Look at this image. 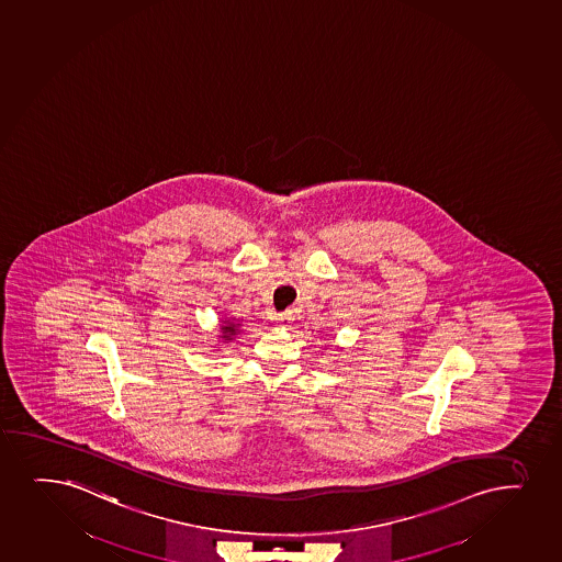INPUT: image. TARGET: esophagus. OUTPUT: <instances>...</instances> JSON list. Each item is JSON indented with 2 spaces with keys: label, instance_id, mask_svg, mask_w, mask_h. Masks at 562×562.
<instances>
[{
  "label": "esophagus",
  "instance_id": "34e87169",
  "mask_svg": "<svg viewBox=\"0 0 562 562\" xmlns=\"http://www.w3.org/2000/svg\"><path fill=\"white\" fill-rule=\"evenodd\" d=\"M276 321H278L279 324H283V326H286V324L291 323L292 321V311H284V313H279V315L276 316Z\"/></svg>",
  "mask_w": 562,
  "mask_h": 562
}]
</instances>
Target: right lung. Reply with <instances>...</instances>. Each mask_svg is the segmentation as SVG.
Instances as JSON below:
<instances>
[{
    "label": "right lung",
    "mask_w": 562,
    "mask_h": 562,
    "mask_svg": "<svg viewBox=\"0 0 562 562\" xmlns=\"http://www.w3.org/2000/svg\"><path fill=\"white\" fill-rule=\"evenodd\" d=\"M223 334H225V339H231V336H234L236 334V329H234V324H226V326H223Z\"/></svg>",
    "instance_id": "right-lung-1"
}]
</instances>
